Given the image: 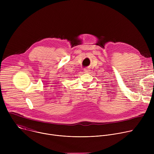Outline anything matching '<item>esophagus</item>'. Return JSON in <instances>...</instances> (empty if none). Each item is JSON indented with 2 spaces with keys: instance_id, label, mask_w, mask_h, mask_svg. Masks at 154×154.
<instances>
[{
  "instance_id": "1",
  "label": "esophagus",
  "mask_w": 154,
  "mask_h": 154,
  "mask_svg": "<svg viewBox=\"0 0 154 154\" xmlns=\"http://www.w3.org/2000/svg\"><path fill=\"white\" fill-rule=\"evenodd\" d=\"M90 69H88V68L84 69V72H85V73H88V72H90Z\"/></svg>"
}]
</instances>
